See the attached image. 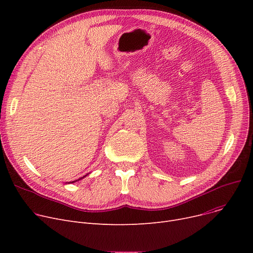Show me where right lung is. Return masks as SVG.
Here are the masks:
<instances>
[{
	"label": "right lung",
	"mask_w": 253,
	"mask_h": 253,
	"mask_svg": "<svg viewBox=\"0 0 253 253\" xmlns=\"http://www.w3.org/2000/svg\"><path fill=\"white\" fill-rule=\"evenodd\" d=\"M86 175H87V174H86ZM86 175H85V176H86ZM85 176H83V177H81V178H79V179H76V180H74V181H71V182H72V183H73V182H76V181H78V180H80V179H82V178H84ZM71 182H70V183H71Z\"/></svg>",
	"instance_id": "1"
}]
</instances>
